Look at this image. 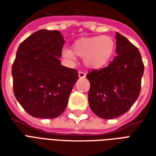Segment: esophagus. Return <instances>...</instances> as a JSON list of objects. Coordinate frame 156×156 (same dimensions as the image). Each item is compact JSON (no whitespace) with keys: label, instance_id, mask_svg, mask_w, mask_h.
I'll use <instances>...</instances> for the list:
<instances>
[{"label":"esophagus","instance_id":"34e87169","mask_svg":"<svg viewBox=\"0 0 156 156\" xmlns=\"http://www.w3.org/2000/svg\"><path fill=\"white\" fill-rule=\"evenodd\" d=\"M78 76H79V78H84L85 77H86V73H85L84 72L79 71L78 72Z\"/></svg>","mask_w":156,"mask_h":156}]
</instances>
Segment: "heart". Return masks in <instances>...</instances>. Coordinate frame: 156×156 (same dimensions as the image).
Returning <instances> with one entry per match:
<instances>
[{
    "mask_svg": "<svg viewBox=\"0 0 156 156\" xmlns=\"http://www.w3.org/2000/svg\"><path fill=\"white\" fill-rule=\"evenodd\" d=\"M73 49L64 48L62 57L69 62H74L76 56L83 58L88 68H100L108 63L115 50V41L109 36L82 37L73 42Z\"/></svg>",
    "mask_w": 156,
    "mask_h": 156,
    "instance_id": "heart-1",
    "label": "heart"
}]
</instances>
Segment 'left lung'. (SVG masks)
Segmentation results:
<instances>
[{
    "instance_id": "obj_1",
    "label": "left lung",
    "mask_w": 156,
    "mask_h": 156,
    "mask_svg": "<svg viewBox=\"0 0 156 156\" xmlns=\"http://www.w3.org/2000/svg\"><path fill=\"white\" fill-rule=\"evenodd\" d=\"M117 57L105 68L86 75L90 83L88 104L98 117L111 119L131 108L140 95L144 63L138 48L116 32Z\"/></svg>"
}]
</instances>
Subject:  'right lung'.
Returning a JSON list of instances; mask_svg holds the SVG:
<instances>
[{
  "instance_id": "right-lung-1",
  "label": "right lung",
  "mask_w": 156,
  "mask_h": 156,
  "mask_svg": "<svg viewBox=\"0 0 156 156\" xmlns=\"http://www.w3.org/2000/svg\"><path fill=\"white\" fill-rule=\"evenodd\" d=\"M64 39L60 32L41 29L19 46L12 65L13 92L32 117L54 119L64 112L78 79L76 69L61 65Z\"/></svg>"
}]
</instances>
